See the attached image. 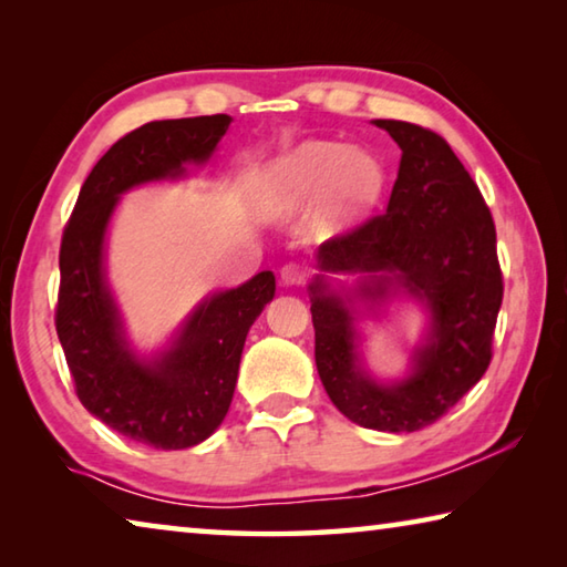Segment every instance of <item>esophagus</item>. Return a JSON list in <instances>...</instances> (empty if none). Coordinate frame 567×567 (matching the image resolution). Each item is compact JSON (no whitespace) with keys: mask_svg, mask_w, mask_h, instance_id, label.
<instances>
[{"mask_svg":"<svg viewBox=\"0 0 567 567\" xmlns=\"http://www.w3.org/2000/svg\"><path fill=\"white\" fill-rule=\"evenodd\" d=\"M305 277H307L305 267H302V265H295V262L285 265L282 270H280V282H282V285H287V287H292V285H302V282H305Z\"/></svg>","mask_w":567,"mask_h":567,"instance_id":"esophagus-1","label":"esophagus"}]
</instances>
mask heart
<instances>
[{
	"label": "heart",
	"mask_w": 567,
	"mask_h": 567,
	"mask_svg": "<svg viewBox=\"0 0 567 567\" xmlns=\"http://www.w3.org/2000/svg\"><path fill=\"white\" fill-rule=\"evenodd\" d=\"M385 172L362 150L340 142L310 140L275 159L265 172L262 213L270 219L292 217L318 203L322 229H340L364 213L382 192Z\"/></svg>",
	"instance_id": "heart-1"
}]
</instances>
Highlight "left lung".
Here are the masks:
<instances>
[{"label": "left lung", "instance_id": "left-lung-1", "mask_svg": "<svg viewBox=\"0 0 567 567\" xmlns=\"http://www.w3.org/2000/svg\"><path fill=\"white\" fill-rule=\"evenodd\" d=\"M402 150L390 203L352 233L322 243L307 285L315 362L344 417L380 433L433 425L477 385L493 358L503 302L495 225L463 162L440 134L400 120H375ZM330 274H360L338 288ZM426 307L429 328L405 379L382 383L359 352L357 322L395 296Z\"/></svg>", "mask_w": 567, "mask_h": 567}]
</instances>
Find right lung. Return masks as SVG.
<instances>
[{
	"label": "right lung",
	"mask_w": 567,
	"mask_h": 567,
	"mask_svg": "<svg viewBox=\"0 0 567 567\" xmlns=\"http://www.w3.org/2000/svg\"><path fill=\"white\" fill-rule=\"evenodd\" d=\"M229 122V114L162 120L124 134L84 179L62 235L54 322L76 398L107 427L157 450L199 445L223 425L247 332L275 297V275L207 295L165 348L142 354L107 280V229L124 192L207 165Z\"/></svg>",
	"instance_id": "obj_1"
}]
</instances>
